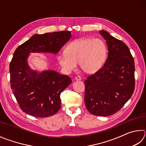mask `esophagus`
I'll return each mask as SVG.
<instances>
[{"instance_id":"obj_1","label":"esophagus","mask_w":146,"mask_h":146,"mask_svg":"<svg viewBox=\"0 0 146 146\" xmlns=\"http://www.w3.org/2000/svg\"><path fill=\"white\" fill-rule=\"evenodd\" d=\"M75 80H81V77L80 76H76L75 77Z\"/></svg>"}]
</instances>
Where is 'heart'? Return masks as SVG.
Here are the masks:
<instances>
[{
	"instance_id": "b5f03b06",
	"label": "heart",
	"mask_w": 146,
	"mask_h": 146,
	"mask_svg": "<svg viewBox=\"0 0 146 146\" xmlns=\"http://www.w3.org/2000/svg\"><path fill=\"white\" fill-rule=\"evenodd\" d=\"M107 55V46L102 39L82 38L71 42L58 60L67 73L75 70L78 62L84 72L93 74L102 67Z\"/></svg>"
}]
</instances>
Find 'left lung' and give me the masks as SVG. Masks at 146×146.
Segmentation results:
<instances>
[{"mask_svg":"<svg viewBox=\"0 0 146 146\" xmlns=\"http://www.w3.org/2000/svg\"><path fill=\"white\" fill-rule=\"evenodd\" d=\"M106 40L108 56L102 68L84 81V102L92 115L115 114L131 97L135 90V62L124 42L104 30L99 31Z\"/></svg>","mask_w":146,"mask_h":146,"instance_id":"obj_1","label":"left lung"}]
</instances>
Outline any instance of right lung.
<instances>
[{
    "label": "right lung",
    "instance_id": "1",
    "mask_svg": "<svg viewBox=\"0 0 146 146\" xmlns=\"http://www.w3.org/2000/svg\"><path fill=\"white\" fill-rule=\"evenodd\" d=\"M71 31L34 35L15 51L9 64L11 88L23 111L35 117H51L60 109V93L71 83L68 75L29 68L31 53H57L71 38Z\"/></svg>",
    "mask_w": 146,
    "mask_h": 146
}]
</instances>
